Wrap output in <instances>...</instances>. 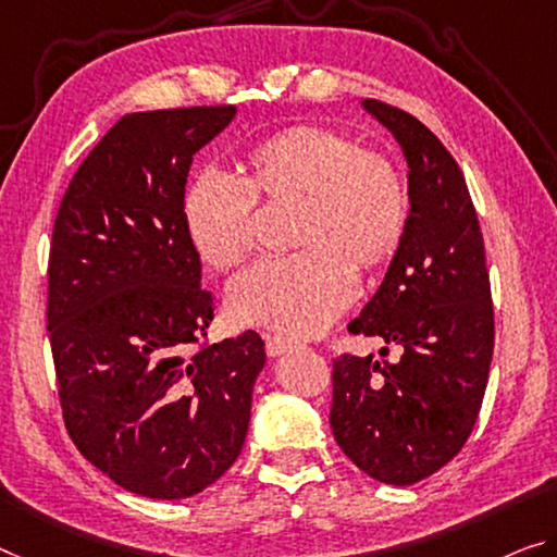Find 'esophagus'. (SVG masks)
I'll return each instance as SVG.
<instances>
[{
  "instance_id": "esophagus-1",
  "label": "esophagus",
  "mask_w": 557,
  "mask_h": 557,
  "mask_svg": "<svg viewBox=\"0 0 557 557\" xmlns=\"http://www.w3.org/2000/svg\"><path fill=\"white\" fill-rule=\"evenodd\" d=\"M263 338H267V354L269 356H281V354H286V350L296 348V341L284 338V336H273V333H267Z\"/></svg>"
}]
</instances>
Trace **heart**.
Masks as SVG:
<instances>
[{"mask_svg":"<svg viewBox=\"0 0 557 557\" xmlns=\"http://www.w3.org/2000/svg\"><path fill=\"white\" fill-rule=\"evenodd\" d=\"M301 199L294 244L228 284L234 319L286 333L326 329L356 294V267L375 269L404 242L410 196L388 153L363 149L329 124H294L246 153L244 176L203 171L184 194V224L213 269H231L253 251L256 207Z\"/></svg>","mask_w":557,"mask_h":557,"instance_id":"heart-1","label":"heart"}]
</instances>
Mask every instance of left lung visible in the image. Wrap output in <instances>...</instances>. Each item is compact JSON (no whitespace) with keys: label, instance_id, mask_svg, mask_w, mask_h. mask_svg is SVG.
<instances>
[{"label":"left lung","instance_id":"obj_1","mask_svg":"<svg viewBox=\"0 0 557 557\" xmlns=\"http://www.w3.org/2000/svg\"><path fill=\"white\" fill-rule=\"evenodd\" d=\"M363 107L406 153L410 216L386 278L348 331L400 346V358H333L329 421L363 473L410 485L458 456L481 413L495 338L491 278L450 151L408 111L379 99Z\"/></svg>","mask_w":557,"mask_h":557}]
</instances>
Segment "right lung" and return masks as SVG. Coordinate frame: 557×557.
Wrapping results in <instances>:
<instances>
[{
    "mask_svg": "<svg viewBox=\"0 0 557 557\" xmlns=\"http://www.w3.org/2000/svg\"><path fill=\"white\" fill-rule=\"evenodd\" d=\"M234 114L122 116L76 169L51 231L47 329L66 433L147 498H189L234 466L267 363L256 331L209 344L216 298L184 224L194 153Z\"/></svg>",
    "mask_w": 557,
    "mask_h": 557,
    "instance_id": "1",
    "label": "right lung"
}]
</instances>
